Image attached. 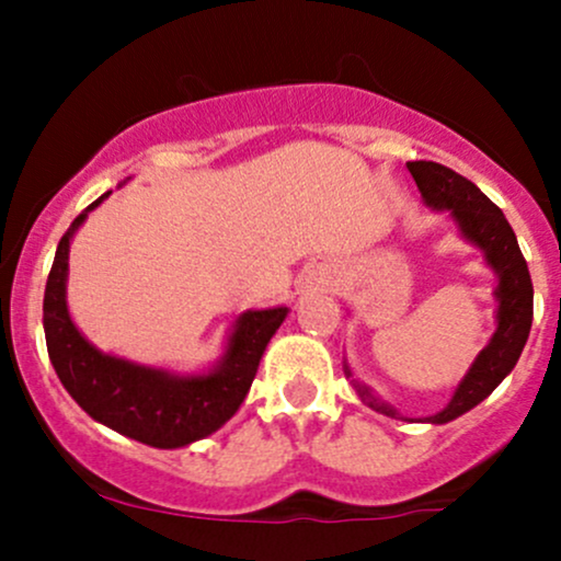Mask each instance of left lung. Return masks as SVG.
Segmentation results:
<instances>
[{"label":"left lung","mask_w":561,"mask_h":561,"mask_svg":"<svg viewBox=\"0 0 561 561\" xmlns=\"http://www.w3.org/2000/svg\"><path fill=\"white\" fill-rule=\"evenodd\" d=\"M405 169L420 186L424 205L433 210H446L459 229L461 240L474 244L485 259L488 268L495 274V332L488 340V345L474 356L461 382L456 385L446 409L422 420L430 424H446L467 414L480 401H485L517 366L533 327V282L506 216L482 195L478 186L461 173L433 163V160H414V163H405ZM345 377H351L358 398L369 409L392 416V420H401V414L390 403H385L382 398L371 392V388H366L364 382L353 377L347 362Z\"/></svg>","instance_id":"left-lung-1"}]
</instances>
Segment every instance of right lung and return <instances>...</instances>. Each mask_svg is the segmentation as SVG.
I'll return each mask as SVG.
<instances>
[{
  "label": "right lung",
  "instance_id": "add662e5",
  "mask_svg": "<svg viewBox=\"0 0 561 561\" xmlns=\"http://www.w3.org/2000/svg\"><path fill=\"white\" fill-rule=\"evenodd\" d=\"M105 197H111V192L81 210L57 244L44 289V337L49 362L62 388L94 422L145 446L184 448L214 435L237 414L259 371L263 351L287 319L289 308H253L240 313L218 362L203 371H173L102 353L70 319L68 255L76 231Z\"/></svg>",
  "mask_w": 561,
  "mask_h": 561
}]
</instances>
